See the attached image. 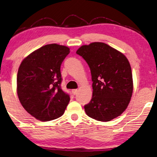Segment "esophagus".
I'll list each match as a JSON object with an SVG mask.
<instances>
[{
	"label": "esophagus",
	"mask_w": 157,
	"mask_h": 157,
	"mask_svg": "<svg viewBox=\"0 0 157 157\" xmlns=\"http://www.w3.org/2000/svg\"><path fill=\"white\" fill-rule=\"evenodd\" d=\"M78 89H73L72 90V93L73 94V95H76V94L78 93Z\"/></svg>",
	"instance_id": "obj_1"
}]
</instances>
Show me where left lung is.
I'll return each mask as SVG.
<instances>
[{
  "label": "left lung",
  "instance_id": "8db88e82",
  "mask_svg": "<svg viewBox=\"0 0 157 157\" xmlns=\"http://www.w3.org/2000/svg\"><path fill=\"white\" fill-rule=\"evenodd\" d=\"M87 62L93 82V97L84 106L86 115L109 121L126 110L133 90L132 71L124 54L103 42H93L77 51Z\"/></svg>",
  "mask_w": 157,
  "mask_h": 157
}]
</instances>
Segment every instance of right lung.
Returning a JSON list of instances; mask_svg holds the SVG:
<instances>
[{"instance_id":"obj_1","label":"right lung","mask_w":157,"mask_h":157,"mask_svg":"<svg viewBox=\"0 0 157 157\" xmlns=\"http://www.w3.org/2000/svg\"><path fill=\"white\" fill-rule=\"evenodd\" d=\"M69 48L47 44L23 59L17 75V93L28 113L46 121L61 117L70 101L62 90L60 67Z\"/></svg>"}]
</instances>
